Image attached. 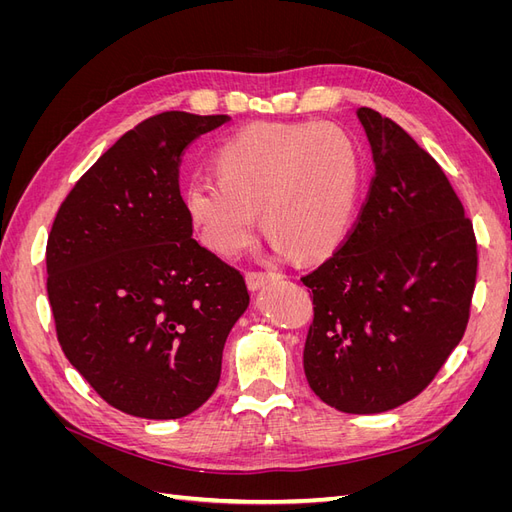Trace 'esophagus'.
I'll return each mask as SVG.
<instances>
[{"label": "esophagus", "instance_id": "obj_1", "mask_svg": "<svg viewBox=\"0 0 512 512\" xmlns=\"http://www.w3.org/2000/svg\"><path fill=\"white\" fill-rule=\"evenodd\" d=\"M280 273L275 271H247L245 273V280H247V286H250L252 290H258L262 286H267L269 282H277L280 280Z\"/></svg>", "mask_w": 512, "mask_h": 512}]
</instances>
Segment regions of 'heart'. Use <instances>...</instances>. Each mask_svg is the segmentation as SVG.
Here are the masks:
<instances>
[{"mask_svg": "<svg viewBox=\"0 0 512 512\" xmlns=\"http://www.w3.org/2000/svg\"><path fill=\"white\" fill-rule=\"evenodd\" d=\"M213 162L218 177H192L183 205L215 254L239 256L254 241L258 209L277 254H327L352 226L361 158L335 123H250L226 138Z\"/></svg>", "mask_w": 512, "mask_h": 512, "instance_id": "heart-1", "label": "heart"}]
</instances>
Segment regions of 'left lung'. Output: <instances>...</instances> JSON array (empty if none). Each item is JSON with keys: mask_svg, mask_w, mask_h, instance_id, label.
<instances>
[{"mask_svg": "<svg viewBox=\"0 0 512 512\" xmlns=\"http://www.w3.org/2000/svg\"><path fill=\"white\" fill-rule=\"evenodd\" d=\"M356 115L376 175L346 241L301 277L314 294L303 369L324 404L378 414L421 393L461 342L478 256L440 164L374 108Z\"/></svg>", "mask_w": 512, "mask_h": 512, "instance_id": "8db88e82", "label": "left lung"}]
</instances>
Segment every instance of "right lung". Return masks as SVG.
Returning a JSON list of instances; mask_svg holds the SVG:
<instances>
[{"mask_svg": "<svg viewBox=\"0 0 512 512\" xmlns=\"http://www.w3.org/2000/svg\"><path fill=\"white\" fill-rule=\"evenodd\" d=\"M228 115H153L98 158L46 241L59 346L106 404L166 421L200 408L250 305L243 275L192 239L183 151Z\"/></svg>", "mask_w": 512, "mask_h": 512, "instance_id": "add662e5", "label": "right lung"}]
</instances>
